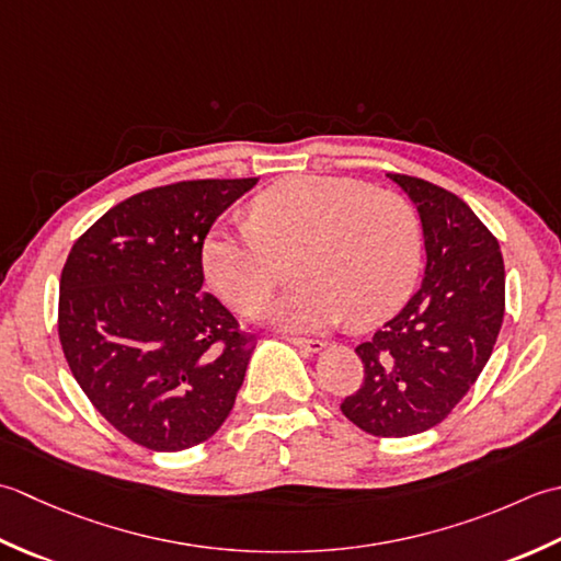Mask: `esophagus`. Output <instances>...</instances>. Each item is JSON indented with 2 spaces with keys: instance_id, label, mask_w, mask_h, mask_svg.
I'll return each mask as SVG.
<instances>
[{
  "instance_id": "esophagus-1",
  "label": "esophagus",
  "mask_w": 561,
  "mask_h": 561,
  "mask_svg": "<svg viewBox=\"0 0 561 561\" xmlns=\"http://www.w3.org/2000/svg\"><path fill=\"white\" fill-rule=\"evenodd\" d=\"M288 341H290V344H293L295 348H300V351H305V353H322V351L327 348L324 341H319V339H297V336H288Z\"/></svg>"
}]
</instances>
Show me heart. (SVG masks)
Instances as JSON below:
<instances>
[{
	"label": "heart",
	"instance_id": "1",
	"mask_svg": "<svg viewBox=\"0 0 561 561\" xmlns=\"http://www.w3.org/2000/svg\"><path fill=\"white\" fill-rule=\"evenodd\" d=\"M251 225H220L203 242L213 288L242 314L264 310L293 256L305 278L271 305L268 319L317 331L351 314L375 324L414 288L421 232L409 205L356 179L288 176L251 201Z\"/></svg>",
	"mask_w": 561,
	"mask_h": 561
}]
</instances>
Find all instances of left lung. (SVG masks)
<instances>
[{
	"label": "left lung",
	"mask_w": 561,
	"mask_h": 561,
	"mask_svg": "<svg viewBox=\"0 0 561 561\" xmlns=\"http://www.w3.org/2000/svg\"><path fill=\"white\" fill-rule=\"evenodd\" d=\"M416 205L426 247L421 288L356 348L363 385L341 404L360 431L382 438L424 433L450 414L494 351L506 307L496 237L455 193L387 174Z\"/></svg>",
	"instance_id": "obj_1"
}]
</instances>
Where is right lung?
Wrapping results in <instances>:
<instances>
[{
  "instance_id": "add662e5",
  "label": "right lung",
  "mask_w": 561,
  "mask_h": 561,
  "mask_svg": "<svg viewBox=\"0 0 561 561\" xmlns=\"http://www.w3.org/2000/svg\"><path fill=\"white\" fill-rule=\"evenodd\" d=\"M259 179L142 191L77 239L60 276L57 331L89 402L125 438L186 450L225 424L256 336L203 293V242Z\"/></svg>"
}]
</instances>
